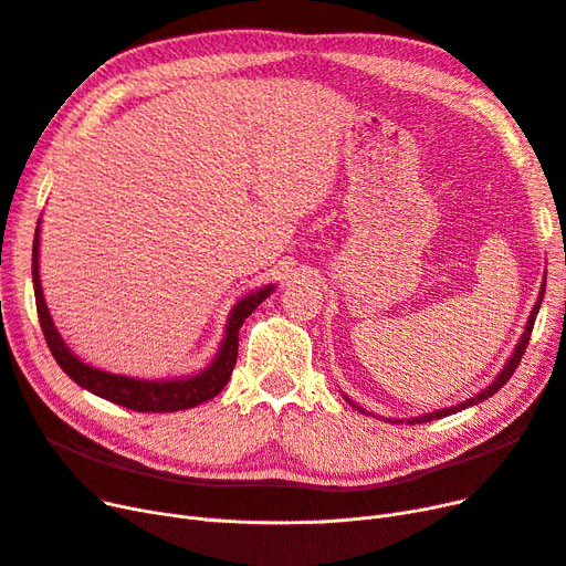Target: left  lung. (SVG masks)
<instances>
[{
	"mask_svg": "<svg viewBox=\"0 0 566 566\" xmlns=\"http://www.w3.org/2000/svg\"><path fill=\"white\" fill-rule=\"evenodd\" d=\"M543 294H546V275H543L541 291H538V298H536V305L532 307V315H530V319H527L525 333H522V336H520V340H517V345H515L513 354L509 357L506 366L499 370V375H496V378L492 380V385H490V387H485V389L480 391V394L471 396V399H467L464 403H457V406H450V408H443V410H433V412H427V415H420V417H410V420H406V422H408V424H424V422H431V420H441V417L454 415V412H459V410L471 408V406H475V403H480V401L490 399V396H494L501 387H504V385L511 380V375L515 373V368H517V364H520V359H522V354H525V349H527V343H530V336H532V328H534V322H536V315H538V307H541ZM345 401H347L352 408H357L361 415H373V412H368L366 408H361V406H357L354 401H349L347 396H345ZM373 417H375V415H373ZM387 422H391V424H403V420H389V417H387Z\"/></svg>",
	"mask_w": 566,
	"mask_h": 566,
	"instance_id": "8db88e82",
	"label": "left lung"
}]
</instances>
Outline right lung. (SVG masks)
I'll return each mask as SVG.
<instances>
[{"instance_id":"add662e5","label":"right lung","mask_w":566,"mask_h":566,"mask_svg":"<svg viewBox=\"0 0 566 566\" xmlns=\"http://www.w3.org/2000/svg\"><path fill=\"white\" fill-rule=\"evenodd\" d=\"M39 223H36L34 244H32V282H34L39 324H41V331H44L46 345L57 366L65 370L78 387L88 389L91 394L99 396V399H107L116 406L130 408L137 412H177V410L196 408L209 399H214V396L230 380V373H233V366L238 361V336L244 319L272 294V291H275V284L251 291V294H247L233 305L217 357L212 359V364L205 366L196 375H184V378H172V380L128 378V375H116V373L83 364L65 345V340H62L51 319V312L44 301V291H41V280H39Z\"/></svg>"}]
</instances>
